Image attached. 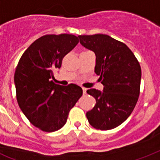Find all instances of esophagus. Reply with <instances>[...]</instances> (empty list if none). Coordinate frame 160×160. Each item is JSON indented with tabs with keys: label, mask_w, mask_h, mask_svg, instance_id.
<instances>
[{
	"label": "esophagus",
	"mask_w": 160,
	"mask_h": 160,
	"mask_svg": "<svg viewBox=\"0 0 160 160\" xmlns=\"http://www.w3.org/2000/svg\"><path fill=\"white\" fill-rule=\"evenodd\" d=\"M82 92H83V95H85L87 93V88H82Z\"/></svg>",
	"instance_id": "esophagus-1"
}]
</instances>
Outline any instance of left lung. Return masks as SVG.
Wrapping results in <instances>:
<instances>
[{"label":"left lung","mask_w":160,"mask_h":160,"mask_svg":"<svg viewBox=\"0 0 160 160\" xmlns=\"http://www.w3.org/2000/svg\"><path fill=\"white\" fill-rule=\"evenodd\" d=\"M80 43L96 55L95 72L103 91H87L96 99L94 108L87 112L88 122L100 130L122 124L136 106L140 94L142 69L134 54L122 42L105 34L78 36Z\"/></svg>","instance_id":"obj_1"}]
</instances>
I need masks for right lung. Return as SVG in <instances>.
<instances>
[{
	"mask_svg": "<svg viewBox=\"0 0 160 160\" xmlns=\"http://www.w3.org/2000/svg\"><path fill=\"white\" fill-rule=\"evenodd\" d=\"M78 43L72 34L45 35L32 42L21 56L14 72L17 101L32 124L52 132L64 127L68 112L82 96L76 84L53 82L55 68Z\"/></svg>",
	"mask_w": 160,
	"mask_h": 160,
	"instance_id": "add662e5",
	"label": "right lung"
}]
</instances>
